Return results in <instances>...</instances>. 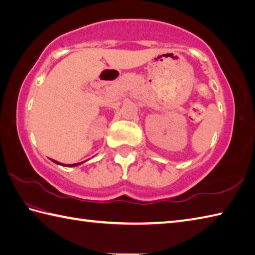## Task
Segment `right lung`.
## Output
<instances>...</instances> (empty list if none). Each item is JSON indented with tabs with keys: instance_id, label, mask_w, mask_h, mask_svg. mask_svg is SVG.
<instances>
[{
	"instance_id": "add662e5",
	"label": "right lung",
	"mask_w": 255,
	"mask_h": 255,
	"mask_svg": "<svg viewBox=\"0 0 255 255\" xmlns=\"http://www.w3.org/2000/svg\"><path fill=\"white\" fill-rule=\"evenodd\" d=\"M51 161L52 162H54L55 164H59V165H62V166H69V167H73V166H78V165H80V164H82V163H84L85 161H83V162H80V163H74V164H63V163H60V162H57V161H55V160H52L51 158Z\"/></svg>"
}]
</instances>
